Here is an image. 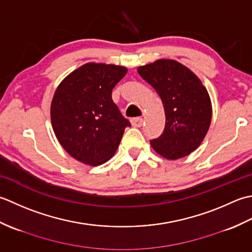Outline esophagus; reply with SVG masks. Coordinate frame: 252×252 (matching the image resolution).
<instances>
[{
	"mask_svg": "<svg viewBox=\"0 0 252 252\" xmlns=\"http://www.w3.org/2000/svg\"><path fill=\"white\" fill-rule=\"evenodd\" d=\"M130 122H131V125L133 127H141L143 124V120L141 119V117H133Z\"/></svg>",
	"mask_w": 252,
	"mask_h": 252,
	"instance_id": "34e87169",
	"label": "esophagus"
}]
</instances>
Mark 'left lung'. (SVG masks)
I'll use <instances>...</instances> for the list:
<instances>
[{
    "instance_id": "obj_1",
    "label": "left lung",
    "mask_w": 252,
    "mask_h": 252,
    "mask_svg": "<svg viewBox=\"0 0 252 252\" xmlns=\"http://www.w3.org/2000/svg\"><path fill=\"white\" fill-rule=\"evenodd\" d=\"M138 73L160 95L165 127L151 147L167 160L190 155L201 145L212 120L208 90L196 74L174 60L161 59L140 66Z\"/></svg>"
}]
</instances>
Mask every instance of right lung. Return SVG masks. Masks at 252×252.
<instances>
[{
	"label": "right lung",
	"instance_id": "obj_1",
	"mask_svg": "<svg viewBox=\"0 0 252 252\" xmlns=\"http://www.w3.org/2000/svg\"><path fill=\"white\" fill-rule=\"evenodd\" d=\"M127 74L124 66L87 63L65 77L51 103L56 138L69 156L97 166L109 161L130 123L112 100V90Z\"/></svg>",
	"mask_w": 252,
	"mask_h": 252
}]
</instances>
